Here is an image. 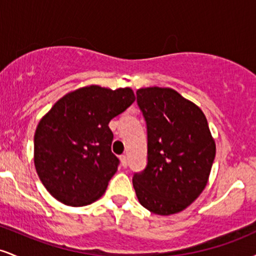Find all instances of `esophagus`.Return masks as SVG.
<instances>
[{"label": "esophagus", "mask_w": 256, "mask_h": 256, "mask_svg": "<svg viewBox=\"0 0 256 256\" xmlns=\"http://www.w3.org/2000/svg\"><path fill=\"white\" fill-rule=\"evenodd\" d=\"M120 161H122V167L128 166V156H126V155H122V156H120Z\"/></svg>", "instance_id": "esophagus-1"}]
</instances>
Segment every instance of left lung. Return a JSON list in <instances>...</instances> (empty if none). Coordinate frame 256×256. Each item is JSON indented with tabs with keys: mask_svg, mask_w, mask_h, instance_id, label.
<instances>
[{
	"mask_svg": "<svg viewBox=\"0 0 256 256\" xmlns=\"http://www.w3.org/2000/svg\"><path fill=\"white\" fill-rule=\"evenodd\" d=\"M146 122L148 165L132 178L143 207L158 216L184 210L208 183L216 142L204 112L171 88L137 90Z\"/></svg>",
	"mask_w": 256,
	"mask_h": 256,
	"instance_id": "1",
	"label": "left lung"
}]
</instances>
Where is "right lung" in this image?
<instances>
[{
	"label": "right lung",
	"mask_w": 256,
	"mask_h": 256,
	"mask_svg": "<svg viewBox=\"0 0 256 256\" xmlns=\"http://www.w3.org/2000/svg\"><path fill=\"white\" fill-rule=\"evenodd\" d=\"M134 100L131 88L88 85L66 94L43 116L34 132V161L52 198L80 207L104 195L119 164L108 124Z\"/></svg>",
	"instance_id": "right-lung-1"
}]
</instances>
